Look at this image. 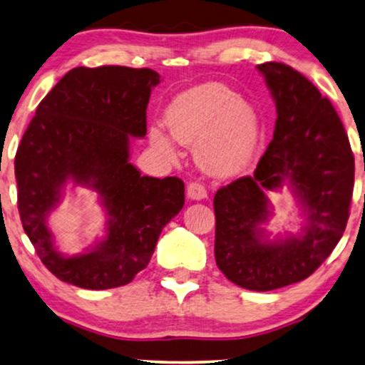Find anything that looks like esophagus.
<instances>
[{"instance_id": "obj_1", "label": "esophagus", "mask_w": 365, "mask_h": 365, "mask_svg": "<svg viewBox=\"0 0 365 365\" xmlns=\"http://www.w3.org/2000/svg\"><path fill=\"white\" fill-rule=\"evenodd\" d=\"M187 197L192 201H201L207 197V191L201 182H189L187 184Z\"/></svg>"}]
</instances>
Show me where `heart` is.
<instances>
[{"instance_id":"1","label":"heart","mask_w":365,"mask_h":365,"mask_svg":"<svg viewBox=\"0 0 365 365\" xmlns=\"http://www.w3.org/2000/svg\"><path fill=\"white\" fill-rule=\"evenodd\" d=\"M166 126L174 141L196 144L197 163L212 174L236 173L257 146L259 126L252 108L219 83H206L178 94L166 109ZM153 146L174 156L173 139L154 126Z\"/></svg>"}]
</instances>
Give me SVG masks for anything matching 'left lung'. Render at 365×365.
I'll list each match as a JSON object with an SVG mask.
<instances>
[{"mask_svg":"<svg viewBox=\"0 0 365 365\" xmlns=\"http://www.w3.org/2000/svg\"><path fill=\"white\" fill-rule=\"evenodd\" d=\"M276 101L272 141L252 176L239 178L214 196L216 264L249 291L301 282L341 241L354 191V154L341 118L306 76L284 63L257 66ZM289 188L307 224L299 235L272 242L262 226L272 192Z\"/></svg>","mask_w":365,"mask_h":365,"instance_id":"left-lung-1","label":"left lung"}]
</instances>
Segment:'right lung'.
<instances>
[{
    "instance_id": "1",
    "label": "right lung",
    "mask_w": 365,
    "mask_h": 365,
    "mask_svg": "<svg viewBox=\"0 0 365 365\" xmlns=\"http://www.w3.org/2000/svg\"><path fill=\"white\" fill-rule=\"evenodd\" d=\"M159 74L149 68H74L36 108L14 158L18 211L41 262L83 289L129 284L151 261L163 227L184 206L179 178H149L129 163L131 138L146 136ZM68 180L94 188L107 209V237L63 257L47 229Z\"/></svg>"
}]
</instances>
